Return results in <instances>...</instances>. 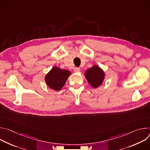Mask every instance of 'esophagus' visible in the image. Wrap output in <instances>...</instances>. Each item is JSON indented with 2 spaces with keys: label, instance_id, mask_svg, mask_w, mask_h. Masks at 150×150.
<instances>
[{
  "label": "esophagus",
  "instance_id": "34e87169",
  "mask_svg": "<svg viewBox=\"0 0 150 150\" xmlns=\"http://www.w3.org/2000/svg\"><path fill=\"white\" fill-rule=\"evenodd\" d=\"M74 72H79V71H80V69H79V68H78V67H75V68L74 69Z\"/></svg>",
  "mask_w": 150,
  "mask_h": 150
}]
</instances>
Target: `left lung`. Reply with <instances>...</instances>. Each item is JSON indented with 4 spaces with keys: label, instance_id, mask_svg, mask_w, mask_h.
<instances>
[{
    "label": "left lung",
    "instance_id": "obj_1",
    "mask_svg": "<svg viewBox=\"0 0 150 150\" xmlns=\"http://www.w3.org/2000/svg\"><path fill=\"white\" fill-rule=\"evenodd\" d=\"M85 74L87 81L94 88L99 87L103 83L105 76L103 71L97 65L87 69Z\"/></svg>",
    "mask_w": 150,
    "mask_h": 150
}]
</instances>
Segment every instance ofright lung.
I'll return each mask as SVG.
<instances>
[{"label":"right lung","instance_id":"1","mask_svg":"<svg viewBox=\"0 0 150 150\" xmlns=\"http://www.w3.org/2000/svg\"><path fill=\"white\" fill-rule=\"evenodd\" d=\"M71 72L65 69H61L54 67L46 75L45 80L48 86L56 91L60 90L65 85Z\"/></svg>","mask_w":150,"mask_h":150}]
</instances>
